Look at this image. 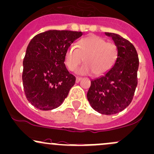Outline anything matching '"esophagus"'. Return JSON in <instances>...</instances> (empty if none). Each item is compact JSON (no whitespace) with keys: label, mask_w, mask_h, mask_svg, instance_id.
Instances as JSON below:
<instances>
[{"label":"esophagus","mask_w":154,"mask_h":154,"mask_svg":"<svg viewBox=\"0 0 154 154\" xmlns=\"http://www.w3.org/2000/svg\"><path fill=\"white\" fill-rule=\"evenodd\" d=\"M81 77H76V82H79L81 80Z\"/></svg>","instance_id":"1"}]
</instances>
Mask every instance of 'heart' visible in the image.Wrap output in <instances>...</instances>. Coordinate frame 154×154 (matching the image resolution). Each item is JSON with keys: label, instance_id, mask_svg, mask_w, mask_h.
<instances>
[{"label": "heart", "instance_id": "1", "mask_svg": "<svg viewBox=\"0 0 154 154\" xmlns=\"http://www.w3.org/2000/svg\"><path fill=\"white\" fill-rule=\"evenodd\" d=\"M117 57V48L115 44L107 43L106 40L97 35H89L81 39L77 47L71 46L65 54V64L73 71L84 61L85 64L76 69L79 74L101 76L107 73Z\"/></svg>", "mask_w": 154, "mask_h": 154}]
</instances>
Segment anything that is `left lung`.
<instances>
[{"label":"left lung","instance_id":"obj_1","mask_svg":"<svg viewBox=\"0 0 154 154\" xmlns=\"http://www.w3.org/2000/svg\"><path fill=\"white\" fill-rule=\"evenodd\" d=\"M105 34L114 40L117 57L108 72L91 80L87 99L98 113L111 115L122 111L132 101L137 85L139 58L130 41L117 34Z\"/></svg>","mask_w":154,"mask_h":154}]
</instances>
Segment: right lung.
<instances>
[{
    "label": "right lung",
    "instance_id": "add662e5",
    "mask_svg": "<svg viewBox=\"0 0 154 154\" xmlns=\"http://www.w3.org/2000/svg\"><path fill=\"white\" fill-rule=\"evenodd\" d=\"M81 32L48 30L31 40L23 62V85L27 100L35 108L48 111L60 106L76 78L65 66L66 50Z\"/></svg>",
    "mask_w": 154,
    "mask_h": 154
}]
</instances>
